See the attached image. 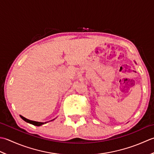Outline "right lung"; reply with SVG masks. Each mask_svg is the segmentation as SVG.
I'll return each instance as SVG.
<instances>
[{
    "mask_svg": "<svg viewBox=\"0 0 154 154\" xmlns=\"http://www.w3.org/2000/svg\"><path fill=\"white\" fill-rule=\"evenodd\" d=\"M20 116L25 122H28V123H30V124H32L34 125H36V126H40V125H42L44 124H46V122H36V121H32V120H28V119H26V118H24L23 116H20ZM52 120H51V121H52Z\"/></svg>",
    "mask_w": 154,
    "mask_h": 154,
    "instance_id": "add662e5",
    "label": "right lung"
}]
</instances>
